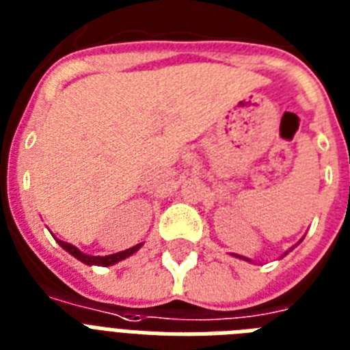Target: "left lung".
Listing matches in <instances>:
<instances>
[{"instance_id":"obj_1","label":"left lung","mask_w":350,"mask_h":350,"mask_svg":"<svg viewBox=\"0 0 350 350\" xmlns=\"http://www.w3.org/2000/svg\"><path fill=\"white\" fill-rule=\"evenodd\" d=\"M285 254H287V252H285ZM234 256H236V258H239V260H245V261H250V260H249V258H243V256H238V254H234Z\"/></svg>"}]
</instances>
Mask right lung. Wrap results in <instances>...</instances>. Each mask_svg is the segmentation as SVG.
Wrapping results in <instances>:
<instances>
[{
	"instance_id": "obj_1",
	"label": "right lung",
	"mask_w": 350,
	"mask_h": 350,
	"mask_svg": "<svg viewBox=\"0 0 350 350\" xmlns=\"http://www.w3.org/2000/svg\"><path fill=\"white\" fill-rule=\"evenodd\" d=\"M56 241L59 245H62L63 249L67 250L68 254H72L74 258H76V260L83 261L85 265H100V267L116 265V263H120V261L126 260V258L134 254V252H137V250L142 249V245H143V243H137V245H134V247H131V249L121 250V252H116V254L90 256V254H85V252H81V250H79L78 247H74L72 243H67V241H62V239H56Z\"/></svg>"
}]
</instances>
